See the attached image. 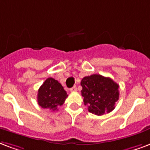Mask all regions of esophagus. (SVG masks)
Listing matches in <instances>:
<instances>
[{
    "instance_id": "obj_1",
    "label": "esophagus",
    "mask_w": 150,
    "mask_h": 150,
    "mask_svg": "<svg viewBox=\"0 0 150 150\" xmlns=\"http://www.w3.org/2000/svg\"><path fill=\"white\" fill-rule=\"evenodd\" d=\"M76 91H77V87H76L75 86H74L73 87H71V88L70 89V91H71V92H75Z\"/></svg>"
}]
</instances>
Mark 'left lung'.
<instances>
[{
    "mask_svg": "<svg viewBox=\"0 0 150 150\" xmlns=\"http://www.w3.org/2000/svg\"><path fill=\"white\" fill-rule=\"evenodd\" d=\"M81 86V94L88 111L99 116L115 109L119 98V86L111 79L95 74L84 77Z\"/></svg>",
    "mask_w": 150,
    "mask_h": 150,
    "instance_id": "left-lung-1",
    "label": "left lung"
}]
</instances>
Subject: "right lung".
<instances>
[{
	"mask_svg": "<svg viewBox=\"0 0 150 150\" xmlns=\"http://www.w3.org/2000/svg\"><path fill=\"white\" fill-rule=\"evenodd\" d=\"M67 97V92L58 81L47 78L39 88L37 101L42 108L55 111L59 106L64 104Z\"/></svg>",
	"mask_w": 150,
	"mask_h": 150,
	"instance_id": "1",
	"label": "right lung"
}]
</instances>
